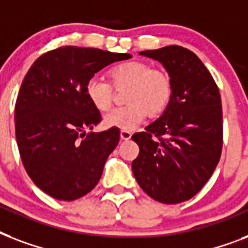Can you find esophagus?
<instances>
[{
    "mask_svg": "<svg viewBox=\"0 0 248 248\" xmlns=\"http://www.w3.org/2000/svg\"><path fill=\"white\" fill-rule=\"evenodd\" d=\"M121 139L122 140H130L131 139V132L130 131H127V130H121Z\"/></svg>",
    "mask_w": 248,
    "mask_h": 248,
    "instance_id": "obj_1",
    "label": "esophagus"
}]
</instances>
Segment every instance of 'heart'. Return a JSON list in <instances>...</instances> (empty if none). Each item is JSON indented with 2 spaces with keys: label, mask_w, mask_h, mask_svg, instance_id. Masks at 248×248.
Returning a JSON list of instances; mask_svg holds the SVG:
<instances>
[{
  "label": "heart",
  "mask_w": 248,
  "mask_h": 248,
  "mask_svg": "<svg viewBox=\"0 0 248 248\" xmlns=\"http://www.w3.org/2000/svg\"><path fill=\"white\" fill-rule=\"evenodd\" d=\"M109 78L114 89L127 87L124 101L128 105L110 110L104 116V126L131 131L144 118L157 116L167 107L171 97V82L162 71L152 69L143 62H124L109 71ZM86 96L100 112L112 107L113 88L110 83L96 77L90 78L85 86Z\"/></svg>",
  "instance_id": "b5f03b06"
}]
</instances>
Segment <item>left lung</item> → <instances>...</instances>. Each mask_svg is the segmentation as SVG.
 <instances>
[{"instance_id":"obj_1","label":"left lung","mask_w":248,"mask_h":248,"mask_svg":"<svg viewBox=\"0 0 248 248\" xmlns=\"http://www.w3.org/2000/svg\"><path fill=\"white\" fill-rule=\"evenodd\" d=\"M139 54L165 67L171 97L158 120L132 135L140 148L132 172L153 200L180 203L203 188L219 163L223 148L219 89L200 58L188 48L166 46Z\"/></svg>"}]
</instances>
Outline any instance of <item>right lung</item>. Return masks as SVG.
<instances>
[{"instance_id":"right-lung-1","label":"right lung","mask_w":248,"mask_h":248,"mask_svg":"<svg viewBox=\"0 0 248 248\" xmlns=\"http://www.w3.org/2000/svg\"><path fill=\"white\" fill-rule=\"evenodd\" d=\"M128 54L64 46L46 52L29 68L15 104V135L33 183L52 198L75 201L99 183L120 128L89 132L101 121L89 101L86 82Z\"/></svg>"}]
</instances>
